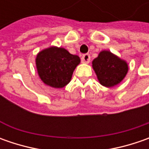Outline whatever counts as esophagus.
<instances>
[{
  "mask_svg": "<svg viewBox=\"0 0 149 149\" xmlns=\"http://www.w3.org/2000/svg\"><path fill=\"white\" fill-rule=\"evenodd\" d=\"M81 60L83 63H89L90 61V55L89 54H84L81 57Z\"/></svg>",
  "mask_w": 149,
  "mask_h": 149,
  "instance_id": "esophagus-1",
  "label": "esophagus"
}]
</instances>
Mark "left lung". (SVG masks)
Listing matches in <instances>:
<instances>
[{
    "mask_svg": "<svg viewBox=\"0 0 149 149\" xmlns=\"http://www.w3.org/2000/svg\"><path fill=\"white\" fill-rule=\"evenodd\" d=\"M100 83L105 87H113L120 83L128 72V65L110 51H101L92 62Z\"/></svg>",
    "mask_w": 149,
    "mask_h": 149,
    "instance_id": "left-lung-1",
    "label": "left lung"
}]
</instances>
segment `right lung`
Segmentation results:
<instances>
[{
    "label": "right lung",
    "instance_id": "add662e5",
    "mask_svg": "<svg viewBox=\"0 0 149 149\" xmlns=\"http://www.w3.org/2000/svg\"><path fill=\"white\" fill-rule=\"evenodd\" d=\"M36 62L44 83L54 88H63L70 83L80 59L64 48L49 47L37 54Z\"/></svg>",
    "mask_w": 149,
    "mask_h": 149
}]
</instances>
